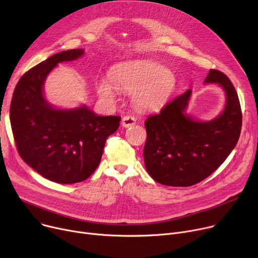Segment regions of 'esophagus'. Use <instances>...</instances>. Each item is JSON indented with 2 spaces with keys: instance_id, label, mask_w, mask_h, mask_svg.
Listing matches in <instances>:
<instances>
[{
  "instance_id": "34e87169",
  "label": "esophagus",
  "mask_w": 258,
  "mask_h": 258,
  "mask_svg": "<svg viewBox=\"0 0 258 258\" xmlns=\"http://www.w3.org/2000/svg\"><path fill=\"white\" fill-rule=\"evenodd\" d=\"M121 124L122 126L124 127H130L134 124H136V119H135L133 116H124L123 118H122V121H121Z\"/></svg>"
}]
</instances>
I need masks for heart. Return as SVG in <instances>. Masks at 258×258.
Masks as SVG:
<instances>
[{"label":"heart","mask_w":258,"mask_h":258,"mask_svg":"<svg viewBox=\"0 0 258 258\" xmlns=\"http://www.w3.org/2000/svg\"><path fill=\"white\" fill-rule=\"evenodd\" d=\"M108 80L117 90L133 92L135 103L146 108L164 103L175 87V76L171 71L150 61L117 64L108 74ZM97 92L104 100L113 101L115 98L113 88L104 80L97 85Z\"/></svg>","instance_id":"1"}]
</instances>
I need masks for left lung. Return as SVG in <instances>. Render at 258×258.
I'll return each mask as SVG.
<instances>
[{"mask_svg": "<svg viewBox=\"0 0 258 258\" xmlns=\"http://www.w3.org/2000/svg\"><path fill=\"white\" fill-rule=\"evenodd\" d=\"M205 83L219 84L226 91V107L218 118L200 122L187 116L184 111L191 94L187 90L144 122L145 168L158 183L174 187L200 183L223 164L238 141L242 114L232 83L215 69Z\"/></svg>", "mask_w": 258, "mask_h": 258, "instance_id": "8db88e82", "label": "left lung"}]
</instances>
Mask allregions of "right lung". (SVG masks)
<instances>
[{
    "instance_id": "add662e5",
    "label": "right lung",
    "mask_w": 258,
    "mask_h": 258,
    "mask_svg": "<svg viewBox=\"0 0 258 258\" xmlns=\"http://www.w3.org/2000/svg\"><path fill=\"white\" fill-rule=\"evenodd\" d=\"M84 50L54 54L19 80L10 104V123L21 158L44 178L59 184L87 180L98 167L107 137L119 116H97L87 106L53 108L43 96L47 75L58 62L80 57Z\"/></svg>"
}]
</instances>
